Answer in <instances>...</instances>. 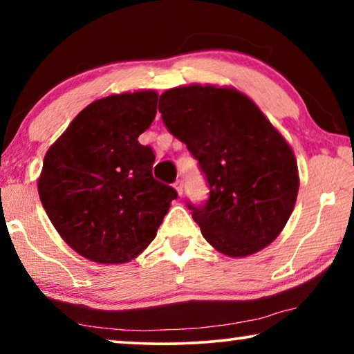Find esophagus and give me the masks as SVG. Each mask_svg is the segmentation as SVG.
<instances>
[{
	"mask_svg": "<svg viewBox=\"0 0 354 354\" xmlns=\"http://www.w3.org/2000/svg\"><path fill=\"white\" fill-rule=\"evenodd\" d=\"M173 187L176 189V192H178V195H183V192H184V184H183V179H176L175 181V184H173Z\"/></svg>",
	"mask_w": 354,
	"mask_h": 354,
	"instance_id": "obj_1",
	"label": "esophagus"
}]
</instances>
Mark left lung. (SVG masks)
Here are the masks:
<instances>
[{
  "label": "left lung",
  "instance_id": "obj_1",
  "mask_svg": "<svg viewBox=\"0 0 354 354\" xmlns=\"http://www.w3.org/2000/svg\"><path fill=\"white\" fill-rule=\"evenodd\" d=\"M159 112L205 175L207 200L187 201L203 237L231 257L272 243L295 206L298 169L259 107L232 88L189 86L160 95Z\"/></svg>",
  "mask_w": 354,
  "mask_h": 354
}]
</instances>
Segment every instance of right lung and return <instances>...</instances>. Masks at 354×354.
Segmentation results:
<instances>
[{"label":"right lung","instance_id":"right-lung-1","mask_svg":"<svg viewBox=\"0 0 354 354\" xmlns=\"http://www.w3.org/2000/svg\"><path fill=\"white\" fill-rule=\"evenodd\" d=\"M156 106L153 91L93 101L45 154L41 205L64 241L93 262L123 263L142 253L178 198L153 178V148L137 140Z\"/></svg>","mask_w":354,"mask_h":354}]
</instances>
